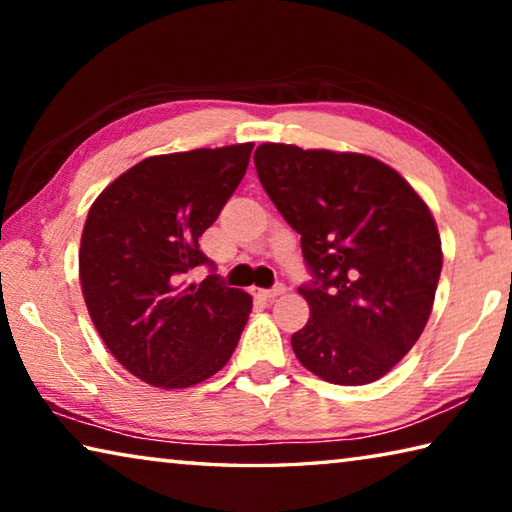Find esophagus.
<instances>
[{
	"label": "esophagus",
	"instance_id": "1",
	"mask_svg": "<svg viewBox=\"0 0 512 512\" xmlns=\"http://www.w3.org/2000/svg\"><path fill=\"white\" fill-rule=\"evenodd\" d=\"M287 291V287H284V284L280 282V284H275V287H271V289H257V296H262V298H277V296H282V293Z\"/></svg>",
	"mask_w": 512,
	"mask_h": 512
}]
</instances>
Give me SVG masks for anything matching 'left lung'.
Returning <instances> with one entry per match:
<instances>
[{
	"mask_svg": "<svg viewBox=\"0 0 512 512\" xmlns=\"http://www.w3.org/2000/svg\"><path fill=\"white\" fill-rule=\"evenodd\" d=\"M255 169L300 235L307 325L291 336L307 370L341 386L384 377L427 325L443 250L429 207L388 164L361 153L262 144Z\"/></svg>",
	"mask_w": 512,
	"mask_h": 512,
	"instance_id": "8db88e82",
	"label": "left lung"
}]
</instances>
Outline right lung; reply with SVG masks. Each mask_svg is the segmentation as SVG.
I'll use <instances>...</instances> for the list:
<instances>
[{
	"instance_id": "right-lung-1",
	"label": "right lung",
	"mask_w": 512,
	"mask_h": 512,
	"mask_svg": "<svg viewBox=\"0 0 512 512\" xmlns=\"http://www.w3.org/2000/svg\"><path fill=\"white\" fill-rule=\"evenodd\" d=\"M253 144L153 155L103 189L81 237L83 298L121 366L187 388L228 363L253 298L225 287L198 239L248 169ZM207 265L203 283H189Z\"/></svg>"
}]
</instances>
